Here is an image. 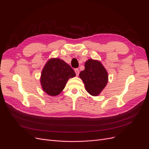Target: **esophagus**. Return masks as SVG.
I'll list each match as a JSON object with an SVG mask.
<instances>
[{"mask_svg":"<svg viewBox=\"0 0 149 149\" xmlns=\"http://www.w3.org/2000/svg\"><path fill=\"white\" fill-rule=\"evenodd\" d=\"M74 71H75V73H76V75L78 76L79 75V70H78V69H74Z\"/></svg>","mask_w":149,"mask_h":149,"instance_id":"1","label":"esophagus"}]
</instances>
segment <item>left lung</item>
<instances>
[{
	"instance_id": "8db88e82",
	"label": "left lung",
	"mask_w": 149,
	"mask_h": 149,
	"mask_svg": "<svg viewBox=\"0 0 149 149\" xmlns=\"http://www.w3.org/2000/svg\"><path fill=\"white\" fill-rule=\"evenodd\" d=\"M84 70L80 72L79 78L83 81L86 91L93 96H97L106 87L108 74L101 62L89 59L85 62Z\"/></svg>"
}]
</instances>
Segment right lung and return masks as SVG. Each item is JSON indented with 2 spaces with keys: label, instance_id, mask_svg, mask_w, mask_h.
I'll list each match as a JSON object with an SVG mask.
<instances>
[{
  "label": "right lung",
  "instance_id": "obj_1",
  "mask_svg": "<svg viewBox=\"0 0 149 149\" xmlns=\"http://www.w3.org/2000/svg\"><path fill=\"white\" fill-rule=\"evenodd\" d=\"M76 76L75 72L66 63L58 58L48 60L40 77V83L45 93L52 96L60 94L70 78Z\"/></svg>",
  "mask_w": 149,
  "mask_h": 149
}]
</instances>
